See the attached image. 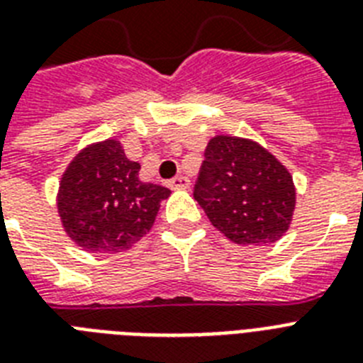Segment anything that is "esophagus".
<instances>
[{
    "instance_id": "obj_1",
    "label": "esophagus",
    "mask_w": 363,
    "mask_h": 363,
    "mask_svg": "<svg viewBox=\"0 0 363 363\" xmlns=\"http://www.w3.org/2000/svg\"><path fill=\"white\" fill-rule=\"evenodd\" d=\"M189 185H191V182H189V178H185V176H176V178H172L169 182V187L172 189V191H182V189H189Z\"/></svg>"
}]
</instances>
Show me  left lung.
<instances>
[{
	"label": "left lung",
	"instance_id": "1",
	"mask_svg": "<svg viewBox=\"0 0 363 363\" xmlns=\"http://www.w3.org/2000/svg\"><path fill=\"white\" fill-rule=\"evenodd\" d=\"M194 200L235 244L261 246L286 233L296 187L286 167L255 141L216 135L206 148Z\"/></svg>",
	"mask_w": 363,
	"mask_h": 363
}]
</instances>
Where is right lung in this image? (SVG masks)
<instances>
[{
    "instance_id": "add662e5",
    "label": "right lung",
    "mask_w": 363,
    "mask_h": 363,
    "mask_svg": "<svg viewBox=\"0 0 363 363\" xmlns=\"http://www.w3.org/2000/svg\"><path fill=\"white\" fill-rule=\"evenodd\" d=\"M141 165L116 139L79 152L60 179L58 215L66 233L89 253H117L150 231L167 187L143 184Z\"/></svg>"
}]
</instances>
